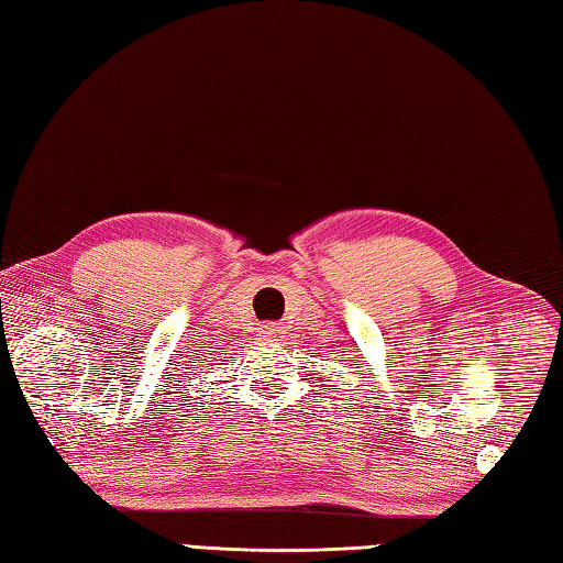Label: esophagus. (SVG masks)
Listing matches in <instances>:
<instances>
[{"mask_svg":"<svg viewBox=\"0 0 563 563\" xmlns=\"http://www.w3.org/2000/svg\"><path fill=\"white\" fill-rule=\"evenodd\" d=\"M278 334H280V327L278 324H263L261 327V336L273 339V336H278Z\"/></svg>","mask_w":563,"mask_h":563,"instance_id":"obj_1","label":"esophagus"}]
</instances>
